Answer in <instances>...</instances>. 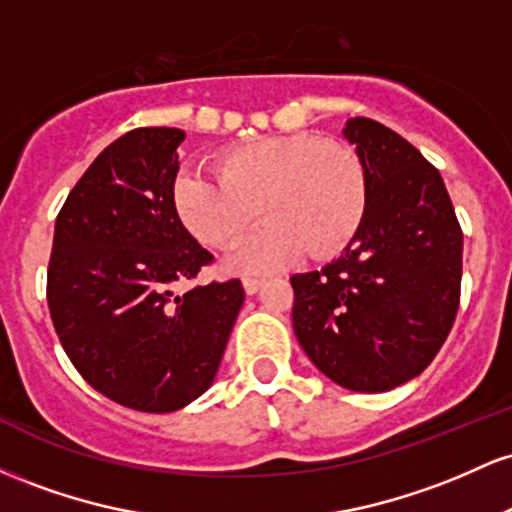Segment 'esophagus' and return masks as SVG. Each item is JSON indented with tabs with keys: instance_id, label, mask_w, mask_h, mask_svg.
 <instances>
[{
	"instance_id": "esophagus-1",
	"label": "esophagus",
	"mask_w": 512,
	"mask_h": 512,
	"mask_svg": "<svg viewBox=\"0 0 512 512\" xmlns=\"http://www.w3.org/2000/svg\"><path fill=\"white\" fill-rule=\"evenodd\" d=\"M260 286H262V279H257V276H243V289L248 296L260 291Z\"/></svg>"
}]
</instances>
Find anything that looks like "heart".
Here are the masks:
<instances>
[{
    "label": "heart",
    "instance_id": "heart-1",
    "mask_svg": "<svg viewBox=\"0 0 512 512\" xmlns=\"http://www.w3.org/2000/svg\"><path fill=\"white\" fill-rule=\"evenodd\" d=\"M366 168L354 149L313 134H279L226 149L216 175L185 170L173 207L199 243L228 250L255 223H267L228 260L238 272H272L305 255L332 257L366 214Z\"/></svg>",
    "mask_w": 512,
    "mask_h": 512
}]
</instances>
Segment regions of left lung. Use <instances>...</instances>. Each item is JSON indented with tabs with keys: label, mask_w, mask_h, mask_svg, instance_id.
<instances>
[{
	"label": "left lung",
	"mask_w": 512,
	"mask_h": 512,
	"mask_svg": "<svg viewBox=\"0 0 512 512\" xmlns=\"http://www.w3.org/2000/svg\"><path fill=\"white\" fill-rule=\"evenodd\" d=\"M344 139L366 168V214L337 260L291 276L293 332L337 385L387 392L424 373L448 339L462 228L440 173L407 139L368 117H351Z\"/></svg>",
	"instance_id": "1"
}]
</instances>
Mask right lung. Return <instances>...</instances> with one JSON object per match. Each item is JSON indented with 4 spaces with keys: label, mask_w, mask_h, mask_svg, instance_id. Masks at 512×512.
Segmentation results:
<instances>
[{
    "label": "right lung",
    "mask_w": 512,
    "mask_h": 512,
    "mask_svg": "<svg viewBox=\"0 0 512 512\" xmlns=\"http://www.w3.org/2000/svg\"><path fill=\"white\" fill-rule=\"evenodd\" d=\"M175 127L105 146L55 221L48 305L62 349L93 390L168 414L209 390L245 301L238 279L180 293L214 255L173 207Z\"/></svg>",
    "instance_id": "1"
}]
</instances>
